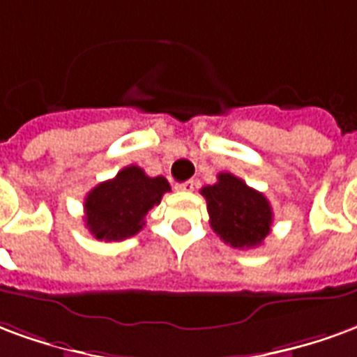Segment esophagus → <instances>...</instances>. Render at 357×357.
Returning a JSON list of instances; mask_svg holds the SVG:
<instances>
[{
	"instance_id": "obj_1",
	"label": "esophagus",
	"mask_w": 357,
	"mask_h": 357,
	"mask_svg": "<svg viewBox=\"0 0 357 357\" xmlns=\"http://www.w3.org/2000/svg\"><path fill=\"white\" fill-rule=\"evenodd\" d=\"M175 188L176 190H182V192H192V190H194V181L181 182V184H176Z\"/></svg>"
}]
</instances>
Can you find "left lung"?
Listing matches in <instances>:
<instances>
[{
	"label": "left lung",
	"mask_w": 357,
	"mask_h": 357,
	"mask_svg": "<svg viewBox=\"0 0 357 357\" xmlns=\"http://www.w3.org/2000/svg\"><path fill=\"white\" fill-rule=\"evenodd\" d=\"M202 196L211 228L234 249H253L270 234L274 213L268 199L232 173H220L218 182L202 188Z\"/></svg>",
	"instance_id": "left-lung-1"
}]
</instances>
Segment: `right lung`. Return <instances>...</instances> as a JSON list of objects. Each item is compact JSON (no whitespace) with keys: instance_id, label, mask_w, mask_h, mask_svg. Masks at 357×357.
<instances>
[{"instance_id":"right-lung-1","label":"right lung","mask_w":357,"mask_h":357,"mask_svg":"<svg viewBox=\"0 0 357 357\" xmlns=\"http://www.w3.org/2000/svg\"><path fill=\"white\" fill-rule=\"evenodd\" d=\"M167 178L148 176L137 165L100 182L85 197V226L100 241H121L139 234L148 211L160 205L169 192Z\"/></svg>"}]
</instances>
